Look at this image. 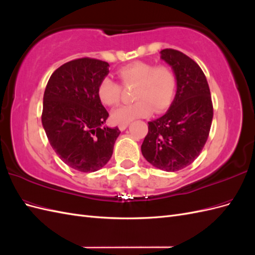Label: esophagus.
<instances>
[{
    "mask_svg": "<svg viewBox=\"0 0 255 255\" xmlns=\"http://www.w3.org/2000/svg\"><path fill=\"white\" fill-rule=\"evenodd\" d=\"M128 127V123H123V125H119L118 128L120 130H125Z\"/></svg>",
    "mask_w": 255,
    "mask_h": 255,
    "instance_id": "34e87169",
    "label": "esophagus"
}]
</instances>
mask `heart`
<instances>
[{"mask_svg": "<svg viewBox=\"0 0 255 255\" xmlns=\"http://www.w3.org/2000/svg\"><path fill=\"white\" fill-rule=\"evenodd\" d=\"M123 85H135V103L123 105L112 113V120L117 125L144 118L152 113H160L171 104L176 88L174 73L165 66L155 67L144 61H135L122 67L117 72ZM98 97L105 105L118 104L121 87L111 78H104L98 86Z\"/></svg>", "mask_w": 255, "mask_h": 255, "instance_id": "b5f03b06", "label": "heart"}]
</instances>
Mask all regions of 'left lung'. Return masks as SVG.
<instances>
[{
    "label": "left lung",
    "instance_id": "left-lung-1",
    "mask_svg": "<svg viewBox=\"0 0 255 255\" xmlns=\"http://www.w3.org/2000/svg\"><path fill=\"white\" fill-rule=\"evenodd\" d=\"M160 59L171 67L176 92L161 117L149 121L141 153L160 170L174 172L194 161L207 140L213 120L211 91L196 61L182 52L165 49Z\"/></svg>",
    "mask_w": 255,
    "mask_h": 255
}]
</instances>
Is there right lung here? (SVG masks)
<instances>
[{
	"label": "right lung",
	"mask_w": 255,
	"mask_h": 255,
	"mask_svg": "<svg viewBox=\"0 0 255 255\" xmlns=\"http://www.w3.org/2000/svg\"><path fill=\"white\" fill-rule=\"evenodd\" d=\"M106 61L80 58L53 72L43 95L42 127L59 158L75 170L95 172L111 159L120 130L104 126L109 113L98 86L110 73Z\"/></svg>",
	"instance_id": "add662e5"
}]
</instances>
